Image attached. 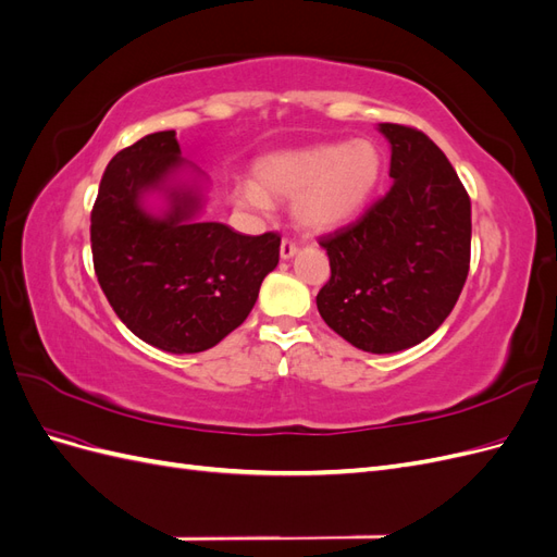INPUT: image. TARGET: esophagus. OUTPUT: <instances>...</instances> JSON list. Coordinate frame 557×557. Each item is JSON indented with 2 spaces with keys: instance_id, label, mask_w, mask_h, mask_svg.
<instances>
[{
  "instance_id": "obj_1",
  "label": "esophagus",
  "mask_w": 557,
  "mask_h": 557,
  "mask_svg": "<svg viewBox=\"0 0 557 557\" xmlns=\"http://www.w3.org/2000/svg\"><path fill=\"white\" fill-rule=\"evenodd\" d=\"M297 250H299V246L293 239H283L281 242V258L283 260H290Z\"/></svg>"
}]
</instances>
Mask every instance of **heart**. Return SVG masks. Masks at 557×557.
<instances>
[{
	"label": "heart",
	"mask_w": 557,
	"mask_h": 557,
	"mask_svg": "<svg viewBox=\"0 0 557 557\" xmlns=\"http://www.w3.org/2000/svg\"><path fill=\"white\" fill-rule=\"evenodd\" d=\"M383 156L374 141L318 144L283 150L252 164V185L234 193L246 211H267L269 199H293L295 221L307 230H332L356 218L374 195Z\"/></svg>",
	"instance_id": "1"
}]
</instances>
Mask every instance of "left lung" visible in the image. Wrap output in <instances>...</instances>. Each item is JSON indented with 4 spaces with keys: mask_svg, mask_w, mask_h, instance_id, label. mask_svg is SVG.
Segmentation results:
<instances>
[{
    "mask_svg": "<svg viewBox=\"0 0 557 557\" xmlns=\"http://www.w3.org/2000/svg\"><path fill=\"white\" fill-rule=\"evenodd\" d=\"M393 185L358 221L320 237L330 281L315 305L325 323L367 352L411 348L440 327L469 274L471 201L425 132L381 123Z\"/></svg>",
    "mask_w": 557,
    "mask_h": 557,
    "instance_id": "obj_1",
    "label": "left lung"
}]
</instances>
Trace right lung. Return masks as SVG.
<instances>
[{
	"label": "right lung",
	"instance_id": "add662e5",
	"mask_svg": "<svg viewBox=\"0 0 557 557\" xmlns=\"http://www.w3.org/2000/svg\"><path fill=\"white\" fill-rule=\"evenodd\" d=\"M176 166L174 129L148 134L113 156L90 215L92 264L127 330L166 352H199L248 318L262 278L278 264L281 237L195 221L199 201L185 190L172 193L164 218L148 215L139 197Z\"/></svg>",
	"mask_w": 557,
	"mask_h": 557
}]
</instances>
